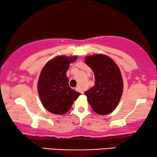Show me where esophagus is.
Here are the masks:
<instances>
[{
	"instance_id": "1",
	"label": "esophagus",
	"mask_w": 157,
	"mask_h": 157,
	"mask_svg": "<svg viewBox=\"0 0 157 157\" xmlns=\"http://www.w3.org/2000/svg\"><path fill=\"white\" fill-rule=\"evenodd\" d=\"M76 90L77 91H79L80 92V93H81V94H83V91H82V90L81 89V88L80 87H77V88H76Z\"/></svg>"
}]
</instances>
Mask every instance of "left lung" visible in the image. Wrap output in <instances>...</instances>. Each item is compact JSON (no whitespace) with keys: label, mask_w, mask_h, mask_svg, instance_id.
<instances>
[{"label":"left lung","mask_w":157,"mask_h":157,"mask_svg":"<svg viewBox=\"0 0 157 157\" xmlns=\"http://www.w3.org/2000/svg\"><path fill=\"white\" fill-rule=\"evenodd\" d=\"M85 63L93 71L95 84L84 93L93 110L99 115L117 108L123 93V79L119 66L108 56H87Z\"/></svg>","instance_id":"obj_1"}]
</instances>
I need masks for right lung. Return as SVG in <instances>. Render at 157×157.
I'll use <instances>...</instances> for the list:
<instances>
[{
    "label": "right lung",
    "instance_id": "obj_1",
    "mask_svg": "<svg viewBox=\"0 0 157 157\" xmlns=\"http://www.w3.org/2000/svg\"><path fill=\"white\" fill-rule=\"evenodd\" d=\"M76 56H58L47 62L38 81V92L43 106L49 112L63 115L81 95L68 85L66 71Z\"/></svg>",
    "mask_w": 157,
    "mask_h": 157
}]
</instances>
